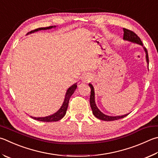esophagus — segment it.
I'll use <instances>...</instances> for the list:
<instances>
[{
    "label": "esophagus",
    "instance_id": "esophagus-1",
    "mask_svg": "<svg viewBox=\"0 0 158 158\" xmlns=\"http://www.w3.org/2000/svg\"><path fill=\"white\" fill-rule=\"evenodd\" d=\"M83 81H85V82H89L92 79H93V77L90 74L87 73V74H85L84 77H83Z\"/></svg>",
    "mask_w": 158,
    "mask_h": 158
}]
</instances>
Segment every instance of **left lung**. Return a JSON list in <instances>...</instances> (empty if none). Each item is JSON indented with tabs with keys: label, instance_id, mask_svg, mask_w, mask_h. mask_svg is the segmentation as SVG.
Returning a JSON list of instances; mask_svg holds the SVG:
<instances>
[{
	"label": "left lung",
	"instance_id": "1",
	"mask_svg": "<svg viewBox=\"0 0 158 158\" xmlns=\"http://www.w3.org/2000/svg\"><path fill=\"white\" fill-rule=\"evenodd\" d=\"M123 30H124V37H123L124 40L135 43V44L141 45L142 46H143V44L141 41V39H140L139 37L137 36L135 33L133 32V31L129 30L128 29H126V28H123ZM144 50L146 52V59H147V62L148 64L149 60H148V52H147V48L144 47ZM89 86H90V90H91L90 97V107L92 108V110H93V114L97 117V118H98L101 120H104V121L110 122V121H114V120L124 118V117L128 115V114H124V115H121V116H109V115H106V114H105L103 113H102V112L99 110V108L97 107L96 104H95V101H94V88L93 86V85H92L91 84H89Z\"/></svg>",
	"mask_w": 158,
	"mask_h": 158
}]
</instances>
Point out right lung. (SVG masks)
<instances>
[{"mask_svg": "<svg viewBox=\"0 0 158 158\" xmlns=\"http://www.w3.org/2000/svg\"><path fill=\"white\" fill-rule=\"evenodd\" d=\"M56 26H50V27H39L37 28V29L34 30H31L30 32H28L27 34H30L34 32V31H37L39 30H49L51 29L52 27H55ZM77 87V84H74V85H72L68 89V90L65 93V99L64 101V103L61 106V107L60 108L59 110L56 112V113H54L53 114H51L50 116H47V117H31L33 119L38 120V121H41V122H57L59 120L61 119L63 117L65 116V113H66V110L68 109V103H69V100L70 97L73 95V94L74 93V92L75 91L76 88Z\"/></svg>", "mask_w": 158, "mask_h": 158, "instance_id": "1", "label": "right lung"}]
</instances>
